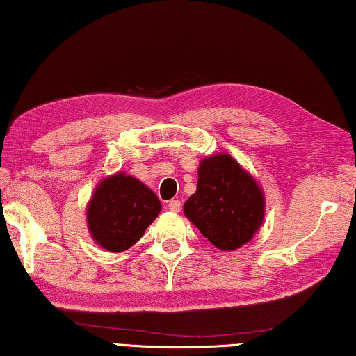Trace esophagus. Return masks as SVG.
Instances as JSON below:
<instances>
[{"mask_svg":"<svg viewBox=\"0 0 356 356\" xmlns=\"http://www.w3.org/2000/svg\"><path fill=\"white\" fill-rule=\"evenodd\" d=\"M180 207H182V204H180L179 200H171L170 202H168V209H170L171 212H174V213H177Z\"/></svg>","mask_w":356,"mask_h":356,"instance_id":"1","label":"esophagus"}]
</instances>
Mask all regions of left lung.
<instances>
[{"instance_id":"left-lung-1","label":"left lung","mask_w":356,"mask_h":356,"mask_svg":"<svg viewBox=\"0 0 356 356\" xmlns=\"http://www.w3.org/2000/svg\"><path fill=\"white\" fill-rule=\"evenodd\" d=\"M261 186L229 154L204 159L197 170V188L184 213L210 243L234 251L248 243L264 221Z\"/></svg>"}]
</instances>
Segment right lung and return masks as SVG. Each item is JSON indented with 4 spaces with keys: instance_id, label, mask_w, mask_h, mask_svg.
<instances>
[{
    "instance_id": "add662e5",
    "label": "right lung",
    "mask_w": 356,
    "mask_h": 356,
    "mask_svg": "<svg viewBox=\"0 0 356 356\" xmlns=\"http://www.w3.org/2000/svg\"><path fill=\"white\" fill-rule=\"evenodd\" d=\"M155 193L140 180L118 172L102 180L89 201L86 220L95 243L113 252L134 246L160 213Z\"/></svg>"
}]
</instances>
